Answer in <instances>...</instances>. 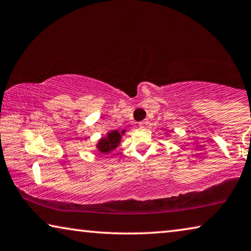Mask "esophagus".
Segmentation results:
<instances>
[{"label":"esophagus","mask_w":251,"mask_h":251,"mask_svg":"<svg viewBox=\"0 0 251 251\" xmlns=\"http://www.w3.org/2000/svg\"><path fill=\"white\" fill-rule=\"evenodd\" d=\"M146 125H147L146 121H143V122L140 123V127H146Z\"/></svg>","instance_id":"esophagus-1"}]
</instances>
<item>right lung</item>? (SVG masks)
<instances>
[{"mask_svg": "<svg viewBox=\"0 0 251 251\" xmlns=\"http://www.w3.org/2000/svg\"><path fill=\"white\" fill-rule=\"evenodd\" d=\"M124 134H125V129H123L121 133H119L117 129L110 130L109 133H107V136L100 138L99 142L97 143V149L99 152L102 154H107L116 149V147L119 145V143H121L122 135Z\"/></svg>", "mask_w": 251, "mask_h": 251, "instance_id": "add662e5", "label": "right lung"}]
</instances>
